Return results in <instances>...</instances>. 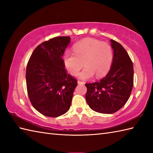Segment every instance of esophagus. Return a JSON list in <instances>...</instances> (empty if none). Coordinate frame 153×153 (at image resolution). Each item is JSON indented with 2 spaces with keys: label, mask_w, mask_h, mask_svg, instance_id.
Segmentation results:
<instances>
[{
  "label": "esophagus",
  "mask_w": 153,
  "mask_h": 153,
  "mask_svg": "<svg viewBox=\"0 0 153 153\" xmlns=\"http://www.w3.org/2000/svg\"><path fill=\"white\" fill-rule=\"evenodd\" d=\"M77 83H78V84H85V82H82V81L78 80V81H77Z\"/></svg>",
  "instance_id": "esophagus-1"
}]
</instances>
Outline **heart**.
<instances>
[{
  "mask_svg": "<svg viewBox=\"0 0 153 153\" xmlns=\"http://www.w3.org/2000/svg\"><path fill=\"white\" fill-rule=\"evenodd\" d=\"M113 58L112 47L97 39H89L77 43L74 53L67 51L63 56L64 63L72 76H77L84 65L85 67L80 74L83 79L91 77L94 74L102 77L108 72Z\"/></svg>",
  "mask_w": 153,
  "mask_h": 153,
  "instance_id": "obj_1",
  "label": "heart"
}]
</instances>
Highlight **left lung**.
I'll use <instances>...</instances> for the list:
<instances>
[{
  "label": "left lung",
  "mask_w": 153,
  "mask_h": 153,
  "mask_svg": "<svg viewBox=\"0 0 153 153\" xmlns=\"http://www.w3.org/2000/svg\"><path fill=\"white\" fill-rule=\"evenodd\" d=\"M114 58L109 72L102 79L85 83V99L94 111L112 114L125 105L134 86L133 62L122 45L111 39Z\"/></svg>",
  "instance_id": "obj_1"
}]
</instances>
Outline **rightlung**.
I'll return each mask as SVG.
<instances>
[{"mask_svg":"<svg viewBox=\"0 0 153 153\" xmlns=\"http://www.w3.org/2000/svg\"><path fill=\"white\" fill-rule=\"evenodd\" d=\"M70 37H56L35 48L26 68V85L31 105L44 116L63 115L70 109L77 81L68 74L62 56Z\"/></svg>","mask_w":153,"mask_h":153,"instance_id":"obj_1","label":"right lung"}]
</instances>
